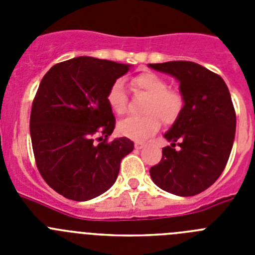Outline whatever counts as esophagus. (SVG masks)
I'll use <instances>...</instances> for the list:
<instances>
[{"label": "esophagus", "mask_w": 255, "mask_h": 255, "mask_svg": "<svg viewBox=\"0 0 255 255\" xmlns=\"http://www.w3.org/2000/svg\"><path fill=\"white\" fill-rule=\"evenodd\" d=\"M134 145H135V148H136V149H141V148L145 147V144H144L143 141H136V143H135Z\"/></svg>", "instance_id": "esophagus-1"}]
</instances>
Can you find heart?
I'll use <instances>...</instances> for the list:
<instances>
[{
  "instance_id": "obj_1",
  "label": "heart",
  "mask_w": 255,
  "mask_h": 255,
  "mask_svg": "<svg viewBox=\"0 0 255 255\" xmlns=\"http://www.w3.org/2000/svg\"><path fill=\"white\" fill-rule=\"evenodd\" d=\"M131 88L135 93L145 94L141 116H130L120 121L117 130L124 136L134 140H143L152 136L164 125H172L184 111L185 100L181 92L168 87V82L154 73H141L131 79ZM107 103L116 115L128 112V97L121 80H116L107 92Z\"/></svg>"
}]
</instances>
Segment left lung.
Wrapping results in <instances>:
<instances>
[{"mask_svg": "<svg viewBox=\"0 0 255 255\" xmlns=\"http://www.w3.org/2000/svg\"><path fill=\"white\" fill-rule=\"evenodd\" d=\"M175 76L185 106L181 116L164 134L171 141L162 149V159L149 170L162 190L193 197L220 177L233 149L236 114L224 79L190 61L149 64ZM177 143L180 148L175 150Z\"/></svg>", "mask_w": 255, "mask_h": 255, "instance_id": "obj_1", "label": "left lung"}]
</instances>
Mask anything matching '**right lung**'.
<instances>
[{
  "label": "right lung",
  "instance_id": "add662e5",
  "mask_svg": "<svg viewBox=\"0 0 255 255\" xmlns=\"http://www.w3.org/2000/svg\"><path fill=\"white\" fill-rule=\"evenodd\" d=\"M129 65L100 58H71L47 71L35 93L30 136L35 164L58 194L76 202L111 188L121 159L134 149L128 138L108 140L115 116L107 92Z\"/></svg>",
  "mask_w": 255,
  "mask_h": 255
}]
</instances>
